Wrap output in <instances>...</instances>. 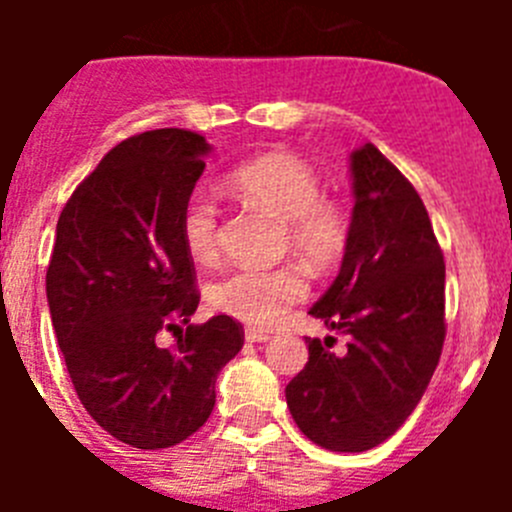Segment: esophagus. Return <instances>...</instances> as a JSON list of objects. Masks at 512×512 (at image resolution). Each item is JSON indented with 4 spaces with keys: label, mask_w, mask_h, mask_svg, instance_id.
<instances>
[{
    "label": "esophagus",
    "mask_w": 512,
    "mask_h": 512,
    "mask_svg": "<svg viewBox=\"0 0 512 512\" xmlns=\"http://www.w3.org/2000/svg\"><path fill=\"white\" fill-rule=\"evenodd\" d=\"M271 338L269 330H261V328H246V341L248 343H266Z\"/></svg>",
    "instance_id": "1"
}]
</instances>
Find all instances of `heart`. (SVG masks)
I'll return each instance as SVG.
<instances>
[{
  "instance_id": "obj_1",
  "label": "heart",
  "mask_w": 512,
  "mask_h": 512,
  "mask_svg": "<svg viewBox=\"0 0 512 512\" xmlns=\"http://www.w3.org/2000/svg\"><path fill=\"white\" fill-rule=\"evenodd\" d=\"M235 194L256 210L279 220L284 248H292L312 269H328L348 246V215L323 197L318 174L292 153H266L228 174ZM182 241L197 261L220 251V210L205 194L189 197L182 210ZM307 295V282L295 266L235 269L210 287L215 310L251 325H271Z\"/></svg>"
}]
</instances>
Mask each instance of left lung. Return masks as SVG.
Wrapping results in <instances>:
<instances>
[{
    "mask_svg": "<svg viewBox=\"0 0 512 512\" xmlns=\"http://www.w3.org/2000/svg\"><path fill=\"white\" fill-rule=\"evenodd\" d=\"M354 212L341 271L310 307L348 338H307L305 369L287 384L297 428L330 451H366L400 428L441 359L446 264L420 194L366 143L351 153Z\"/></svg>",
    "mask_w": 512,
    "mask_h": 512,
    "instance_id": "1",
    "label": "left lung"
}]
</instances>
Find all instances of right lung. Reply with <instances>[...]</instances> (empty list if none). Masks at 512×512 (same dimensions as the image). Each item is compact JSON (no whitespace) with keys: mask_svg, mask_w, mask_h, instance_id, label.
I'll use <instances>...</instances> for the list:
<instances>
[{"mask_svg":"<svg viewBox=\"0 0 512 512\" xmlns=\"http://www.w3.org/2000/svg\"><path fill=\"white\" fill-rule=\"evenodd\" d=\"M210 151L192 130L133 135L58 217L45 274L58 346L81 405L133 449H169L200 431L217 374L243 346L230 315L189 323L200 295L179 223ZM161 329L177 343L161 347Z\"/></svg>","mask_w":512,"mask_h":512,"instance_id":"right-lung-1","label":"right lung"}]
</instances>
